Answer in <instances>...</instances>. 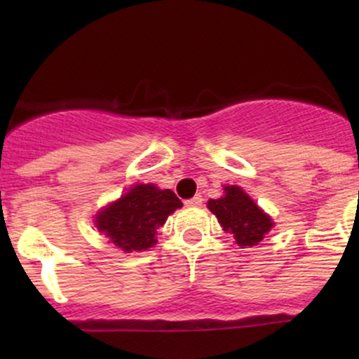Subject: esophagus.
<instances>
[{
	"label": "esophagus",
	"mask_w": 359,
	"mask_h": 359,
	"mask_svg": "<svg viewBox=\"0 0 359 359\" xmlns=\"http://www.w3.org/2000/svg\"><path fill=\"white\" fill-rule=\"evenodd\" d=\"M185 204H187V205H192V208H197V205L203 204V196H201V194H197V196H194L192 199L185 201Z\"/></svg>",
	"instance_id": "34e87169"
}]
</instances>
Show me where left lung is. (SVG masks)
<instances>
[{
  "label": "left lung",
  "mask_w": 359,
  "mask_h": 359,
  "mask_svg": "<svg viewBox=\"0 0 359 359\" xmlns=\"http://www.w3.org/2000/svg\"><path fill=\"white\" fill-rule=\"evenodd\" d=\"M208 209L217 217L226 233H231L241 248H251L263 241L275 222L238 185H226L224 196L209 199Z\"/></svg>",
  "instance_id": "obj_1"
}]
</instances>
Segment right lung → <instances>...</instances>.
<instances>
[{"mask_svg": "<svg viewBox=\"0 0 359 359\" xmlns=\"http://www.w3.org/2000/svg\"><path fill=\"white\" fill-rule=\"evenodd\" d=\"M179 208L182 203L170 189L137 184L96 214V228L126 253L145 251L155 245L156 231Z\"/></svg>", "mask_w": 359, "mask_h": 359, "instance_id": "1", "label": "right lung"}]
</instances>
